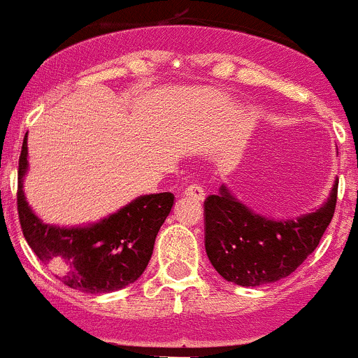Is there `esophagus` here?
<instances>
[{"label": "esophagus", "mask_w": 358, "mask_h": 358, "mask_svg": "<svg viewBox=\"0 0 358 358\" xmlns=\"http://www.w3.org/2000/svg\"><path fill=\"white\" fill-rule=\"evenodd\" d=\"M185 195H187V197L194 199V201H199V202H202L206 199L204 189H202L201 185H197V183H192V185L187 187Z\"/></svg>", "instance_id": "esophagus-1"}]
</instances>
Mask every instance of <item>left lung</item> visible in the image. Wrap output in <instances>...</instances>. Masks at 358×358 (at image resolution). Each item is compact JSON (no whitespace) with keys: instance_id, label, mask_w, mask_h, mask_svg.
Returning a JSON list of instances; mask_svg holds the SVG:
<instances>
[{"instance_id":"8db88e82","label":"left lung","mask_w":358,"mask_h":358,"mask_svg":"<svg viewBox=\"0 0 358 358\" xmlns=\"http://www.w3.org/2000/svg\"><path fill=\"white\" fill-rule=\"evenodd\" d=\"M338 180L329 197L310 213L288 220L262 216L227 185L206 199V252L213 268L240 287L287 278L315 250L333 220Z\"/></svg>"}]
</instances>
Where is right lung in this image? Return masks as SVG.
<instances>
[{"instance_id": "obj_1", "label": "right lung", "mask_w": 358, "mask_h": 358, "mask_svg": "<svg viewBox=\"0 0 358 358\" xmlns=\"http://www.w3.org/2000/svg\"><path fill=\"white\" fill-rule=\"evenodd\" d=\"M29 171L27 135L18 161V217L29 247L66 287L84 293H110L137 281L148 268L154 242L171 213L175 195H141L97 223L48 224L25 199Z\"/></svg>"}]
</instances>
